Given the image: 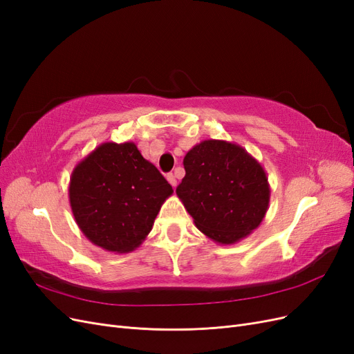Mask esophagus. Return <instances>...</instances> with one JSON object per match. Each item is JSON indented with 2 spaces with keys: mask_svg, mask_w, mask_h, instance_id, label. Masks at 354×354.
Here are the masks:
<instances>
[{
  "mask_svg": "<svg viewBox=\"0 0 354 354\" xmlns=\"http://www.w3.org/2000/svg\"><path fill=\"white\" fill-rule=\"evenodd\" d=\"M167 180H168V183L173 186L174 189H176V186H177V180H176V176L173 174V173H169V174H167Z\"/></svg>",
  "mask_w": 354,
  "mask_h": 354,
  "instance_id": "34e87169",
  "label": "esophagus"
}]
</instances>
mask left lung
<instances>
[{
	"label": "left lung",
	"instance_id": "obj_1",
	"mask_svg": "<svg viewBox=\"0 0 354 354\" xmlns=\"http://www.w3.org/2000/svg\"><path fill=\"white\" fill-rule=\"evenodd\" d=\"M176 194L195 226L221 245L245 239L260 226L270 202L266 171L236 143L203 140L183 159Z\"/></svg>",
	"mask_w": 354,
	"mask_h": 354
}]
</instances>
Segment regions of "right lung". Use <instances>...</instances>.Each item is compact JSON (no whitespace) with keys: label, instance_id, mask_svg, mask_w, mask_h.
I'll return each instance as SVG.
<instances>
[{"label":"right lung","instance_id":"1","mask_svg":"<svg viewBox=\"0 0 354 354\" xmlns=\"http://www.w3.org/2000/svg\"><path fill=\"white\" fill-rule=\"evenodd\" d=\"M173 187L136 143L106 142L73 168L69 203L78 227L104 251H134Z\"/></svg>","mask_w":354,"mask_h":354}]
</instances>
